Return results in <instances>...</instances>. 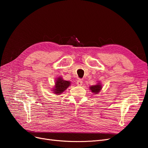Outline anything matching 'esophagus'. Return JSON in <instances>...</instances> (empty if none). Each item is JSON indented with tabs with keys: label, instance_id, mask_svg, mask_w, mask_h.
I'll return each instance as SVG.
<instances>
[{
	"label": "esophagus",
	"instance_id": "34e87169",
	"mask_svg": "<svg viewBox=\"0 0 148 148\" xmlns=\"http://www.w3.org/2000/svg\"><path fill=\"white\" fill-rule=\"evenodd\" d=\"M77 84L78 86H82V85L83 84V81L82 79H78L77 82Z\"/></svg>",
	"mask_w": 148,
	"mask_h": 148
}]
</instances>
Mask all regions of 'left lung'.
Instances as JSON below:
<instances>
[{
  "label": "left lung",
  "mask_w": 148,
  "mask_h": 148,
  "mask_svg": "<svg viewBox=\"0 0 148 148\" xmlns=\"http://www.w3.org/2000/svg\"><path fill=\"white\" fill-rule=\"evenodd\" d=\"M102 88V84L100 82H98L95 85H92V86H89V90H91V92L95 95H97V93L100 92L101 89Z\"/></svg>",
  "instance_id": "left-lung-1"
}]
</instances>
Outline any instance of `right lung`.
<instances>
[{
	"instance_id": "obj_1",
	"label": "right lung",
	"mask_w": 148,
	"mask_h": 148,
	"mask_svg": "<svg viewBox=\"0 0 148 148\" xmlns=\"http://www.w3.org/2000/svg\"><path fill=\"white\" fill-rule=\"evenodd\" d=\"M70 82L66 81L62 77H59L56 79L55 85L53 87L52 91L56 95H60L70 86Z\"/></svg>"
}]
</instances>
